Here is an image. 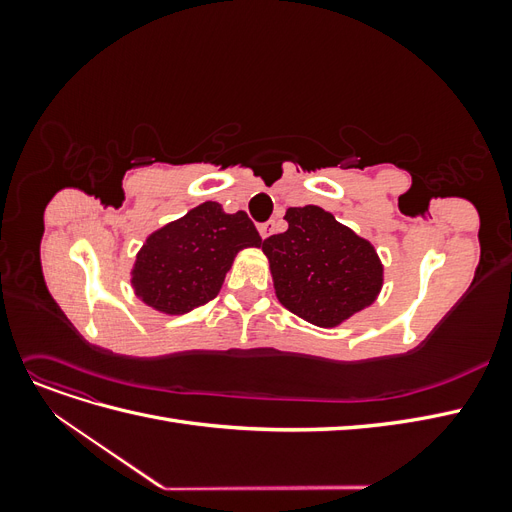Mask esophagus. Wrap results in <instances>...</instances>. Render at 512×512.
<instances>
[{
  "instance_id": "obj_1",
  "label": "esophagus",
  "mask_w": 512,
  "mask_h": 512,
  "mask_svg": "<svg viewBox=\"0 0 512 512\" xmlns=\"http://www.w3.org/2000/svg\"><path fill=\"white\" fill-rule=\"evenodd\" d=\"M275 226H277V224H275L273 220H271V222H267V224H260V226H258V232H260V237H262V239H267V237H271V235H273V232H275Z\"/></svg>"
}]
</instances>
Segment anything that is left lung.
I'll use <instances>...</instances> for the list:
<instances>
[{
	"label": "left lung",
	"mask_w": 512,
	"mask_h": 512,
	"mask_svg": "<svg viewBox=\"0 0 512 512\" xmlns=\"http://www.w3.org/2000/svg\"><path fill=\"white\" fill-rule=\"evenodd\" d=\"M288 230L262 241L275 297L288 312L333 329L378 299L384 267L376 247L316 205L290 207Z\"/></svg>",
	"instance_id": "8db88e82"
}]
</instances>
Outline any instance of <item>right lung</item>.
Wrapping results in <instances>:
<instances>
[{
    "label": "right lung",
    "mask_w": 512,
    "mask_h": 512,
    "mask_svg": "<svg viewBox=\"0 0 512 512\" xmlns=\"http://www.w3.org/2000/svg\"><path fill=\"white\" fill-rule=\"evenodd\" d=\"M260 243L245 211L207 200L145 239L130 271L134 294L160 314H188L218 297L235 256Z\"/></svg>",
    "instance_id": "1"
}]
</instances>
